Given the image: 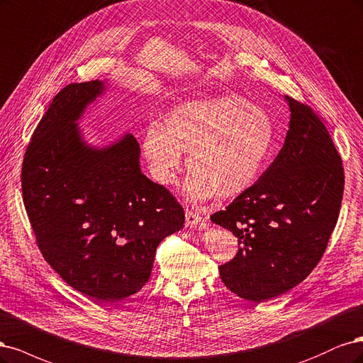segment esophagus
Instances as JSON below:
<instances>
[{"label":"esophagus","mask_w":363,"mask_h":363,"mask_svg":"<svg viewBox=\"0 0 363 363\" xmlns=\"http://www.w3.org/2000/svg\"><path fill=\"white\" fill-rule=\"evenodd\" d=\"M199 223H202V216H199L197 213L191 211V209H186L185 211V225L186 226H197Z\"/></svg>","instance_id":"obj_1"}]
</instances>
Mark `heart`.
Listing matches in <instances>:
<instances>
[{
    "mask_svg": "<svg viewBox=\"0 0 363 363\" xmlns=\"http://www.w3.org/2000/svg\"><path fill=\"white\" fill-rule=\"evenodd\" d=\"M276 126L264 108L237 95L186 101L166 123H150L142 138L143 155L154 179L172 185L189 152L191 173L184 191L191 201L216 193L232 199L247 191L272 154Z\"/></svg>",
    "mask_w": 363,
    "mask_h": 363,
    "instance_id": "1",
    "label": "heart"
}]
</instances>
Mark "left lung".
<instances>
[{"mask_svg":"<svg viewBox=\"0 0 363 363\" xmlns=\"http://www.w3.org/2000/svg\"><path fill=\"white\" fill-rule=\"evenodd\" d=\"M289 131L250 189L211 216L238 238L220 277L241 298L262 303L305 280L325 252L344 194L341 155L309 105L284 96Z\"/></svg>","mask_w":363,"mask_h":363,"instance_id":"obj_1","label":"left lung"}]
</instances>
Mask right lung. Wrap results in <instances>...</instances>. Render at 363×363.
Segmentation results:
<instances>
[{"mask_svg": "<svg viewBox=\"0 0 363 363\" xmlns=\"http://www.w3.org/2000/svg\"><path fill=\"white\" fill-rule=\"evenodd\" d=\"M104 90L72 83L54 96L22 161V201L38 247L65 282L114 303L145 286L158 244L185 223L164 185L140 170L137 140L93 149L75 123Z\"/></svg>", "mask_w": 363, "mask_h": 363, "instance_id": "1", "label": "right lung"}]
</instances>
